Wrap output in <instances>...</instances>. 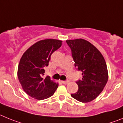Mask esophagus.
<instances>
[{"label": "esophagus", "instance_id": "esophagus-1", "mask_svg": "<svg viewBox=\"0 0 123 123\" xmlns=\"http://www.w3.org/2000/svg\"><path fill=\"white\" fill-rule=\"evenodd\" d=\"M62 83L63 84H64V85H67V84H68L69 83V81H62Z\"/></svg>", "mask_w": 123, "mask_h": 123}]
</instances>
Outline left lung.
Segmentation results:
<instances>
[{
	"mask_svg": "<svg viewBox=\"0 0 123 123\" xmlns=\"http://www.w3.org/2000/svg\"><path fill=\"white\" fill-rule=\"evenodd\" d=\"M77 70L82 72V78L77 82L78 91L71 96L81 102L94 100L103 91L108 79L104 57L89 42L82 38L66 40Z\"/></svg>",
	"mask_w": 123,
	"mask_h": 123,
	"instance_id": "8db88e82",
	"label": "left lung"
}]
</instances>
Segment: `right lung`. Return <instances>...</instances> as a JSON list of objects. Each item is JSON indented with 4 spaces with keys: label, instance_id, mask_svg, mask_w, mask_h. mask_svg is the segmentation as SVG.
Segmentation results:
<instances>
[{
    "label": "right lung",
    "instance_id": "add662e5",
    "mask_svg": "<svg viewBox=\"0 0 123 123\" xmlns=\"http://www.w3.org/2000/svg\"><path fill=\"white\" fill-rule=\"evenodd\" d=\"M62 41L45 39L38 41L24 52L19 63L18 78L27 94L37 100L53 95L59 86L49 77H44L52 53L62 45Z\"/></svg>",
    "mask_w": 123,
    "mask_h": 123
}]
</instances>
